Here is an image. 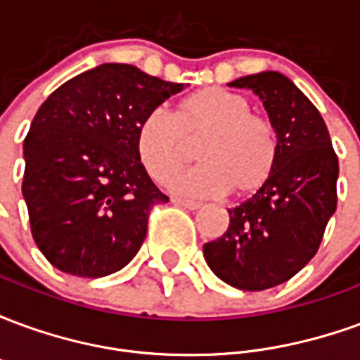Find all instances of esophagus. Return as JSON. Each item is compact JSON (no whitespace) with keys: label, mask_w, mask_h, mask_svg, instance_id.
I'll return each mask as SVG.
<instances>
[{"label":"esophagus","mask_w":360,"mask_h":360,"mask_svg":"<svg viewBox=\"0 0 360 360\" xmlns=\"http://www.w3.org/2000/svg\"><path fill=\"white\" fill-rule=\"evenodd\" d=\"M173 204H177V206H183V208H187V210H198V208H202V204L195 202V200H185V198H172Z\"/></svg>","instance_id":"34e87169"}]
</instances>
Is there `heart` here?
I'll list each match as a JSON object with an SVG mask.
<instances>
[{
  "instance_id": "b5f03b06",
  "label": "heart",
  "mask_w": 360,
  "mask_h": 360,
  "mask_svg": "<svg viewBox=\"0 0 360 360\" xmlns=\"http://www.w3.org/2000/svg\"><path fill=\"white\" fill-rule=\"evenodd\" d=\"M198 138L201 164L172 180L179 195L214 196L231 188L245 198L260 193L278 169L276 125L252 113L245 96L218 86L185 96L175 117L164 110L146 113L136 127V154L152 179L167 183L190 155L188 142Z\"/></svg>"
}]
</instances>
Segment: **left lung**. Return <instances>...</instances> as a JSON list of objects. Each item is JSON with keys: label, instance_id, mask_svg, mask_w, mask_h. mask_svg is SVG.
I'll return each instance as SVG.
<instances>
[{"label": "left lung", "instance_id": "1", "mask_svg": "<svg viewBox=\"0 0 360 360\" xmlns=\"http://www.w3.org/2000/svg\"><path fill=\"white\" fill-rule=\"evenodd\" d=\"M262 100L281 144L271 181L229 212V227L204 245L210 270L227 285L264 291L291 279L316 255L338 204L340 164L320 111L278 71L231 82Z\"/></svg>", "mask_w": 360, "mask_h": 360}]
</instances>
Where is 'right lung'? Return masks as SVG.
I'll list each match as a JSON object with an SVG mask.
<instances>
[{
    "instance_id": "1",
    "label": "right lung",
    "mask_w": 360,
    "mask_h": 360,
    "mask_svg": "<svg viewBox=\"0 0 360 360\" xmlns=\"http://www.w3.org/2000/svg\"><path fill=\"white\" fill-rule=\"evenodd\" d=\"M185 86L103 63L36 111L22 144V196L36 245L58 270L103 278L139 252L150 210L169 198L139 160L136 127Z\"/></svg>"
}]
</instances>
